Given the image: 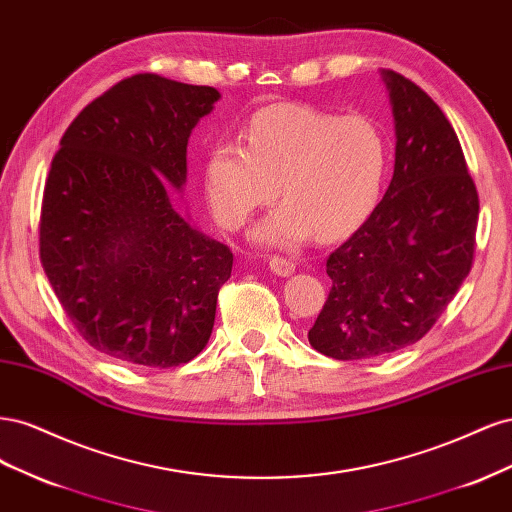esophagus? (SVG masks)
<instances>
[{
  "mask_svg": "<svg viewBox=\"0 0 512 512\" xmlns=\"http://www.w3.org/2000/svg\"><path fill=\"white\" fill-rule=\"evenodd\" d=\"M269 269H271L275 275H280V277H288V275L294 273V265H292V262H290L288 258H282V256H271V258H269Z\"/></svg>",
  "mask_w": 512,
  "mask_h": 512,
  "instance_id": "obj_1",
  "label": "esophagus"
}]
</instances>
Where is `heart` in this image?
<instances>
[{
  "label": "heart",
  "instance_id": "1",
  "mask_svg": "<svg viewBox=\"0 0 512 512\" xmlns=\"http://www.w3.org/2000/svg\"><path fill=\"white\" fill-rule=\"evenodd\" d=\"M243 138L245 147L220 143L205 160V194L222 226L241 228L273 203L277 185L286 203L254 235L265 245L346 237L376 209L391 151L369 117L273 104L250 117Z\"/></svg>",
  "mask_w": 512,
  "mask_h": 512
}]
</instances>
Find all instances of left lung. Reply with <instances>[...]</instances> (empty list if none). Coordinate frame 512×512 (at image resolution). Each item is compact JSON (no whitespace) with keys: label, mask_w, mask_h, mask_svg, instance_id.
<instances>
[{"label":"left lung","mask_w":512,"mask_h":512,"mask_svg":"<svg viewBox=\"0 0 512 512\" xmlns=\"http://www.w3.org/2000/svg\"><path fill=\"white\" fill-rule=\"evenodd\" d=\"M395 117V170L363 226L327 258L331 292L307 339L337 361L416 344L466 280L478 192L451 123L425 91L382 70Z\"/></svg>","instance_id":"left-lung-1"}]
</instances>
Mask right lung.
I'll return each instance as SVG.
<instances>
[{"label": "right lung", "instance_id": "add662e5", "mask_svg": "<svg viewBox=\"0 0 512 512\" xmlns=\"http://www.w3.org/2000/svg\"><path fill=\"white\" fill-rule=\"evenodd\" d=\"M220 91L134 74L87 104L51 162L40 260L85 342L123 363L177 367L209 342L232 252L190 226L173 192Z\"/></svg>", "mask_w": 512, "mask_h": 512}]
</instances>
